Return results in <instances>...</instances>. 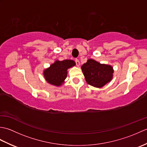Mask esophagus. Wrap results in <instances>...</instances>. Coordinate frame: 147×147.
Here are the masks:
<instances>
[{"instance_id": "esophagus-1", "label": "esophagus", "mask_w": 147, "mask_h": 147, "mask_svg": "<svg viewBox=\"0 0 147 147\" xmlns=\"http://www.w3.org/2000/svg\"><path fill=\"white\" fill-rule=\"evenodd\" d=\"M75 62H76V65L78 67H79L80 66V61H79V60L78 59H76L75 60Z\"/></svg>"}]
</instances>
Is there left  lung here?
I'll list each match as a JSON object with an SVG mask.
<instances>
[{
    "mask_svg": "<svg viewBox=\"0 0 147 147\" xmlns=\"http://www.w3.org/2000/svg\"><path fill=\"white\" fill-rule=\"evenodd\" d=\"M86 83L96 88H102L113 78L114 69L111 65L100 64L90 59L82 66Z\"/></svg>",
    "mask_w": 147,
    "mask_h": 147,
    "instance_id": "8db88e82",
    "label": "left lung"
}]
</instances>
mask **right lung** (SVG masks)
Returning <instances> with one entry per match:
<instances>
[{
    "label": "right lung",
    "instance_id": "right-lung-1",
    "mask_svg": "<svg viewBox=\"0 0 147 147\" xmlns=\"http://www.w3.org/2000/svg\"><path fill=\"white\" fill-rule=\"evenodd\" d=\"M76 65L73 60H56L50 67L43 71V76L46 82L50 85L61 86L65 82L67 78V69Z\"/></svg>",
    "mask_w": 147,
    "mask_h": 147
}]
</instances>
